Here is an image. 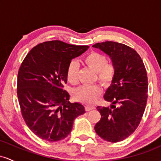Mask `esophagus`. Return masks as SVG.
I'll return each instance as SVG.
<instances>
[{
    "label": "esophagus",
    "instance_id": "esophagus-1",
    "mask_svg": "<svg viewBox=\"0 0 161 161\" xmlns=\"http://www.w3.org/2000/svg\"><path fill=\"white\" fill-rule=\"evenodd\" d=\"M93 109H95V107H93V106H88V105H87V106H86V111H89V110H93Z\"/></svg>",
    "mask_w": 161,
    "mask_h": 161
}]
</instances>
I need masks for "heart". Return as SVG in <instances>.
<instances>
[{
  "mask_svg": "<svg viewBox=\"0 0 161 161\" xmlns=\"http://www.w3.org/2000/svg\"><path fill=\"white\" fill-rule=\"evenodd\" d=\"M85 64L94 71L97 72L99 81L102 84L108 85L114 75V67L108 63L104 55L97 52H92L84 59ZM79 66L75 61H71L66 71L67 81L71 84L78 82ZM101 94V88L97 85L83 86L75 89L73 93L75 99L86 104H92Z\"/></svg>",
  "mask_w": 161,
  "mask_h": 161,
  "instance_id": "b5f03b06",
  "label": "heart"
}]
</instances>
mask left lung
I'll list each match as a JSON object with an SVG mask.
<instances>
[{
	"label": "left lung",
	"instance_id": "8db88e82",
	"mask_svg": "<svg viewBox=\"0 0 161 161\" xmlns=\"http://www.w3.org/2000/svg\"><path fill=\"white\" fill-rule=\"evenodd\" d=\"M108 55L114 75L104 95L110 107H97L101 118L95 130L101 138L119 142L133 133L139 125L147 99V76L138 53L123 44L114 42L92 46Z\"/></svg>",
	"mask_w": 161,
	"mask_h": 161
}]
</instances>
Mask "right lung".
<instances>
[{
  "instance_id": "add662e5",
  "label": "right lung",
  "mask_w": 161,
  "mask_h": 161,
  "mask_svg": "<svg viewBox=\"0 0 161 161\" xmlns=\"http://www.w3.org/2000/svg\"><path fill=\"white\" fill-rule=\"evenodd\" d=\"M55 40L43 42L29 51L20 66L17 96L25 123L34 134L47 142L64 139L73 121L86 113L79 102L70 103L63 89L69 63L88 49Z\"/></svg>"
}]
</instances>
